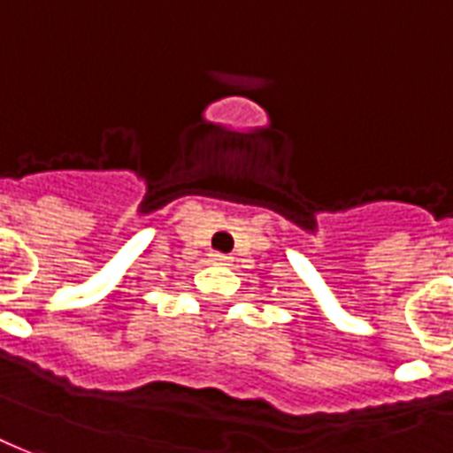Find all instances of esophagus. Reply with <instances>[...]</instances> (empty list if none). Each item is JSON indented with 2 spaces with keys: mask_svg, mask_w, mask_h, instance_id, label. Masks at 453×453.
<instances>
[{
  "mask_svg": "<svg viewBox=\"0 0 453 453\" xmlns=\"http://www.w3.org/2000/svg\"><path fill=\"white\" fill-rule=\"evenodd\" d=\"M210 263H214V265H229L231 258L229 256H224V253H217V250H214V253H210Z\"/></svg>",
  "mask_w": 453,
  "mask_h": 453,
  "instance_id": "esophagus-1",
  "label": "esophagus"
}]
</instances>
